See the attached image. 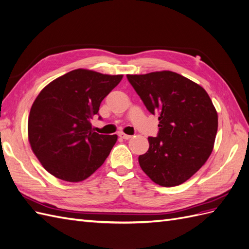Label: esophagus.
<instances>
[{
  "mask_svg": "<svg viewBox=\"0 0 249 249\" xmlns=\"http://www.w3.org/2000/svg\"><path fill=\"white\" fill-rule=\"evenodd\" d=\"M119 137L124 139V140H127V139L132 138V136H130V135H126V134H124V133H119Z\"/></svg>",
  "mask_w": 249,
  "mask_h": 249,
  "instance_id": "34e87169",
  "label": "esophagus"
}]
</instances>
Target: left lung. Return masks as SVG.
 I'll use <instances>...</instances> for the list:
<instances>
[{
    "instance_id": "left-lung-1",
    "label": "left lung",
    "mask_w": 249,
    "mask_h": 249,
    "mask_svg": "<svg viewBox=\"0 0 249 249\" xmlns=\"http://www.w3.org/2000/svg\"><path fill=\"white\" fill-rule=\"evenodd\" d=\"M126 78L146 109L159 115L157 137H148L149 148L138 158L141 169L160 186L183 184L213 150L218 115L212 101L201 86L173 71Z\"/></svg>"
}]
</instances>
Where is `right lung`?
I'll list each match as a JSON object with an SVG mask.
<instances>
[{
	"label": "right lung",
	"mask_w": 249,
	"mask_h": 249,
	"mask_svg": "<svg viewBox=\"0 0 249 249\" xmlns=\"http://www.w3.org/2000/svg\"><path fill=\"white\" fill-rule=\"evenodd\" d=\"M122 79L123 74L79 69L51 82L37 95L30 110L28 137L33 153L51 175L76 183L102 166L117 135L93 132L91 119Z\"/></svg>",
	"instance_id": "add662e5"
}]
</instances>
